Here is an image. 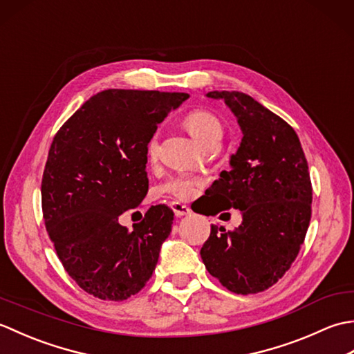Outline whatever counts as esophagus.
Masks as SVG:
<instances>
[{"label":"esophagus","instance_id":"1","mask_svg":"<svg viewBox=\"0 0 354 354\" xmlns=\"http://www.w3.org/2000/svg\"><path fill=\"white\" fill-rule=\"evenodd\" d=\"M171 208H173V213H175L176 217H181V216H187L192 213V209L184 205V204H179V202H173L171 204Z\"/></svg>","mask_w":354,"mask_h":354}]
</instances>
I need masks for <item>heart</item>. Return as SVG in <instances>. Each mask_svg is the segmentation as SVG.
Masks as SVG:
<instances>
[{
    "label": "heart",
    "mask_w": 354,
    "mask_h": 354,
    "mask_svg": "<svg viewBox=\"0 0 354 354\" xmlns=\"http://www.w3.org/2000/svg\"><path fill=\"white\" fill-rule=\"evenodd\" d=\"M183 124L189 132L192 137L194 138V141L199 142L201 146H205L207 142L217 140L222 137L223 129H222V123L219 122L212 112H208L205 109H194L190 111L183 118ZM147 152L150 158H155L158 153V137H153L152 140L149 141L147 145ZM198 181L194 178H189V176H176L171 178L170 181H167L164 184L162 190L167 192L173 196H176L179 199H187L190 198L194 187H196Z\"/></svg>",
    "instance_id": "heart-1"
}]
</instances>
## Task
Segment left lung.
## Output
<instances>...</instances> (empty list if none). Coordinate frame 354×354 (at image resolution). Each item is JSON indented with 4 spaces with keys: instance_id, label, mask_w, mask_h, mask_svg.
<instances>
[{
    "instance_id": "obj_1",
    "label": "left lung",
    "mask_w": 354,
    "mask_h": 354,
    "mask_svg": "<svg viewBox=\"0 0 354 354\" xmlns=\"http://www.w3.org/2000/svg\"><path fill=\"white\" fill-rule=\"evenodd\" d=\"M207 97L222 99L243 133L231 169L207 190L219 202L209 214L236 208L243 221L234 231L212 225L201 257L228 290L263 292L284 275L304 242L312 216L309 165L292 126L251 95L212 91Z\"/></svg>"
}]
</instances>
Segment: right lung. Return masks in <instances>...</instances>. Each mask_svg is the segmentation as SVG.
Masks as SVG:
<instances>
[{"instance_id":"1","label":"right lung","mask_w":354,"mask_h":354,"mask_svg":"<svg viewBox=\"0 0 354 354\" xmlns=\"http://www.w3.org/2000/svg\"><path fill=\"white\" fill-rule=\"evenodd\" d=\"M189 97L104 89L55 135L41 185L45 228L65 270L89 295L123 301L152 277L173 212L150 207L133 231L118 216L146 198L149 141Z\"/></svg>"}]
</instances>
